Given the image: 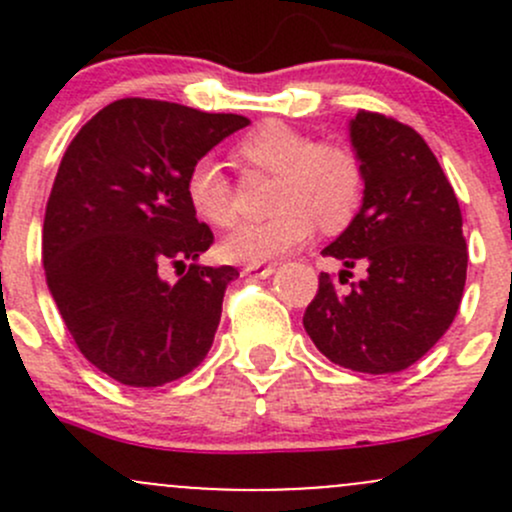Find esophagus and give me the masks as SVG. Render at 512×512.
Here are the masks:
<instances>
[{
	"label": "esophagus",
	"mask_w": 512,
	"mask_h": 512,
	"mask_svg": "<svg viewBox=\"0 0 512 512\" xmlns=\"http://www.w3.org/2000/svg\"><path fill=\"white\" fill-rule=\"evenodd\" d=\"M275 272V265H262V262H255V265L245 267V275L250 277H270Z\"/></svg>",
	"instance_id": "1"
}]
</instances>
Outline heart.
<instances>
[{
	"mask_svg": "<svg viewBox=\"0 0 512 512\" xmlns=\"http://www.w3.org/2000/svg\"><path fill=\"white\" fill-rule=\"evenodd\" d=\"M237 156L247 168L275 175L270 208L277 215L235 227L220 247L227 260L255 265L285 257L312 237L314 225L339 232L359 210L364 173L354 153L339 143H314L287 123L267 121L242 138ZM185 195L193 213L208 225L235 223L232 185L213 158L190 165Z\"/></svg>",
	"mask_w": 512,
	"mask_h": 512,
	"instance_id": "obj_1",
	"label": "heart"
}]
</instances>
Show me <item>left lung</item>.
Here are the masks:
<instances>
[{
    "label": "left lung",
    "mask_w": 512,
    "mask_h": 512,
    "mask_svg": "<svg viewBox=\"0 0 512 512\" xmlns=\"http://www.w3.org/2000/svg\"><path fill=\"white\" fill-rule=\"evenodd\" d=\"M349 136L364 173V203L322 255L364 280L339 287L327 272L304 329L329 361L361 374H396L446 334L466 287V237L458 198L431 148L406 123L359 111Z\"/></svg>",
    "instance_id": "8db88e82"
}]
</instances>
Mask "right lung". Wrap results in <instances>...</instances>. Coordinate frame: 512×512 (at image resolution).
Returning a JSON list of instances; mask_svg holds the SVG:
<instances>
[{"mask_svg":"<svg viewBox=\"0 0 512 512\" xmlns=\"http://www.w3.org/2000/svg\"><path fill=\"white\" fill-rule=\"evenodd\" d=\"M247 123L237 113L121 98L66 148L46 203L41 260L76 347L111 379L163 386L213 347L225 289L240 272L195 262L215 237L190 208L185 175ZM165 266L184 270L178 283L164 280Z\"/></svg>","mask_w":512,"mask_h":512,"instance_id":"obj_1","label":"right lung"}]
</instances>
